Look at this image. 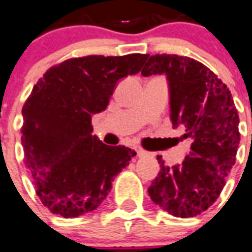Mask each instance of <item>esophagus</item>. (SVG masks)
I'll list each match as a JSON object with an SVG mask.
<instances>
[{
    "label": "esophagus",
    "mask_w": 252,
    "mask_h": 252,
    "mask_svg": "<svg viewBox=\"0 0 252 252\" xmlns=\"http://www.w3.org/2000/svg\"><path fill=\"white\" fill-rule=\"evenodd\" d=\"M134 150H136L137 157H138V158H144V157H146V155H147L146 151H145L144 149H141L140 146H136V147H134Z\"/></svg>",
    "instance_id": "1"
}]
</instances>
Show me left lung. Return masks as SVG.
I'll use <instances>...</instances> for the list:
<instances>
[{
	"instance_id": "obj_1",
	"label": "left lung",
	"mask_w": 252,
	"mask_h": 252,
	"mask_svg": "<svg viewBox=\"0 0 252 252\" xmlns=\"http://www.w3.org/2000/svg\"><path fill=\"white\" fill-rule=\"evenodd\" d=\"M142 76L164 73L168 80L171 120L191 138L183 164L160 171L147 189L154 203L176 218H193L211 207L236 163L239 118L232 94L211 69L189 57L151 55Z\"/></svg>"
}]
</instances>
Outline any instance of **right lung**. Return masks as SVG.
Wrapping results in <instances>:
<instances>
[{
	"label": "right lung",
	"mask_w": 252,
	"mask_h": 252,
	"mask_svg": "<svg viewBox=\"0 0 252 252\" xmlns=\"http://www.w3.org/2000/svg\"><path fill=\"white\" fill-rule=\"evenodd\" d=\"M147 54L88 55L53 66L22 110L24 161L45 207L77 218L99 206L136 155L93 136L92 115L106 110L118 81L141 71Z\"/></svg>",
	"instance_id": "obj_1"
}]
</instances>
